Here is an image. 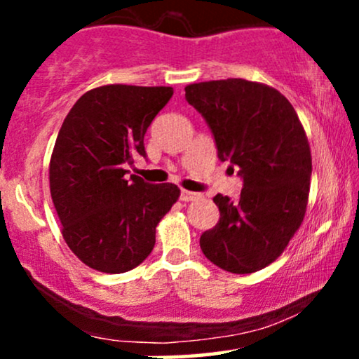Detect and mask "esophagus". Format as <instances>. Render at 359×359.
Here are the masks:
<instances>
[{"label": "esophagus", "mask_w": 359, "mask_h": 359, "mask_svg": "<svg viewBox=\"0 0 359 359\" xmlns=\"http://www.w3.org/2000/svg\"><path fill=\"white\" fill-rule=\"evenodd\" d=\"M197 197H199V194H196V192H191V191L180 192V201H184V203H189V201H196Z\"/></svg>", "instance_id": "34e87169"}]
</instances>
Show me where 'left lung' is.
Here are the masks:
<instances>
[{
    "mask_svg": "<svg viewBox=\"0 0 359 359\" xmlns=\"http://www.w3.org/2000/svg\"><path fill=\"white\" fill-rule=\"evenodd\" d=\"M185 100L205 119L217 156L238 167L240 201L217 194V224L201 236L209 262L231 273L273 263L306 216L312 156L306 131L277 89L246 79L189 84Z\"/></svg>",
    "mask_w": 359,
    "mask_h": 359,
    "instance_id": "8db88e82",
    "label": "left lung"
}]
</instances>
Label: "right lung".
Instances as JSON below:
<instances>
[{
	"instance_id": "obj_1",
	"label": "right lung",
	"mask_w": 359,
	"mask_h": 359,
	"mask_svg": "<svg viewBox=\"0 0 359 359\" xmlns=\"http://www.w3.org/2000/svg\"><path fill=\"white\" fill-rule=\"evenodd\" d=\"M172 88L109 84L90 89L65 116L48 179L62 236L82 263L104 273L133 270L151 253L155 228L177 203L175 184L128 179L147 156L143 138Z\"/></svg>"
}]
</instances>
